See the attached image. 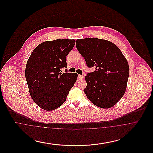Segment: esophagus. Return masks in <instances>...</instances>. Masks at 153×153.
I'll use <instances>...</instances> for the list:
<instances>
[{"instance_id":"1","label":"esophagus","mask_w":153,"mask_h":153,"mask_svg":"<svg viewBox=\"0 0 153 153\" xmlns=\"http://www.w3.org/2000/svg\"><path fill=\"white\" fill-rule=\"evenodd\" d=\"M78 79L79 80H83L84 79V76L81 75V74H79L78 75Z\"/></svg>"}]
</instances>
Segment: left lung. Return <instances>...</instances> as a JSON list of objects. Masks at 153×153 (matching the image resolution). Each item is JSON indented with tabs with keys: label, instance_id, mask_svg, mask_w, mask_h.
<instances>
[{
	"label": "left lung",
	"instance_id": "8db88e82",
	"mask_svg": "<svg viewBox=\"0 0 153 153\" xmlns=\"http://www.w3.org/2000/svg\"><path fill=\"white\" fill-rule=\"evenodd\" d=\"M76 46L87 65L96 68L85 77L88 99L102 108L113 107L126 90L130 72L127 59L116 45L105 39H79Z\"/></svg>",
	"mask_w": 153,
	"mask_h": 153
}]
</instances>
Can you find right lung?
<instances>
[{"label": "right lung", "instance_id": "add662e5", "mask_svg": "<svg viewBox=\"0 0 153 153\" xmlns=\"http://www.w3.org/2000/svg\"><path fill=\"white\" fill-rule=\"evenodd\" d=\"M74 39H58L38 45L27 60L25 77L30 94L41 108L50 111L60 107L77 79V74L62 73L66 57Z\"/></svg>", "mask_w": 153, "mask_h": 153}]
</instances>
